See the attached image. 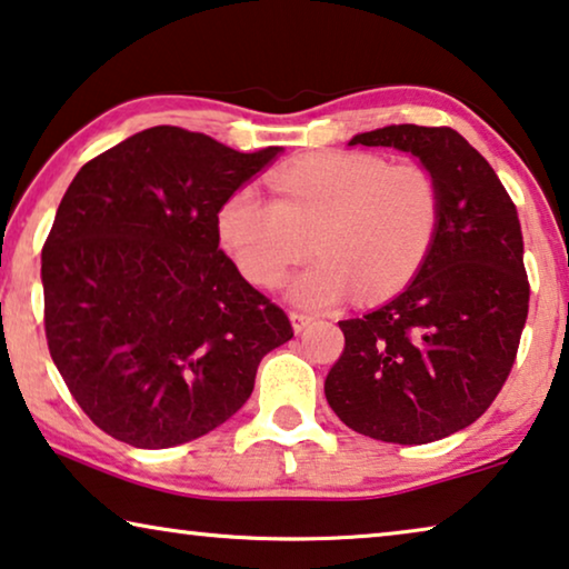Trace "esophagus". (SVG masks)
Returning a JSON list of instances; mask_svg holds the SVG:
<instances>
[{"label": "esophagus", "mask_w": 569, "mask_h": 569, "mask_svg": "<svg viewBox=\"0 0 569 569\" xmlns=\"http://www.w3.org/2000/svg\"><path fill=\"white\" fill-rule=\"evenodd\" d=\"M290 320H292L295 333H302L305 328H308V326L312 323V316H308V312H300V310H292V312H290Z\"/></svg>", "instance_id": "34e87169"}]
</instances>
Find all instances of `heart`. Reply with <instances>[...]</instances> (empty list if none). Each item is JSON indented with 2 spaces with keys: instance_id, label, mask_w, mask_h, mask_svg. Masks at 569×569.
Returning a JSON list of instances; mask_svg holds the SVG:
<instances>
[{
  "instance_id": "heart-1",
  "label": "heart",
  "mask_w": 569,
  "mask_h": 569,
  "mask_svg": "<svg viewBox=\"0 0 569 569\" xmlns=\"http://www.w3.org/2000/svg\"><path fill=\"white\" fill-rule=\"evenodd\" d=\"M277 200L241 187L218 216L220 238L253 284L274 287L310 249L318 261L290 287L295 302L326 308L353 290L382 300L418 274L441 223V192L421 163L372 153H318L269 174Z\"/></svg>"
}]
</instances>
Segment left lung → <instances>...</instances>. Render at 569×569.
Wrapping results in <instances>:
<instances>
[{
    "mask_svg": "<svg viewBox=\"0 0 569 569\" xmlns=\"http://www.w3.org/2000/svg\"><path fill=\"white\" fill-rule=\"evenodd\" d=\"M421 159L441 192V223L413 282L341 320L343 351L326 400L369 439L428 443L475 423L506 385L529 316L516 204L477 148L451 128L387 126L349 146Z\"/></svg>",
    "mask_w": 569,
    "mask_h": 569,
    "instance_id": "1",
    "label": "left lung"
}]
</instances>
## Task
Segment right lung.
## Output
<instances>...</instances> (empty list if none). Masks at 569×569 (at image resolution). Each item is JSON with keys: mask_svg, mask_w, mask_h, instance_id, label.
<instances>
[{"mask_svg": "<svg viewBox=\"0 0 569 569\" xmlns=\"http://www.w3.org/2000/svg\"><path fill=\"white\" fill-rule=\"evenodd\" d=\"M279 151L156 126L94 156L66 189L40 267L48 351L112 439H200L249 400L264 353L292 339L218 228L228 197Z\"/></svg>", "mask_w": 569, "mask_h": 569, "instance_id": "right-lung-1", "label": "right lung"}]
</instances>
